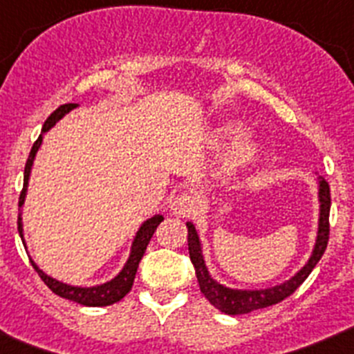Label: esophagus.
I'll return each mask as SVG.
<instances>
[{"instance_id": "esophagus-1", "label": "esophagus", "mask_w": 354, "mask_h": 354, "mask_svg": "<svg viewBox=\"0 0 354 354\" xmlns=\"http://www.w3.org/2000/svg\"><path fill=\"white\" fill-rule=\"evenodd\" d=\"M196 207V196L189 192H184L177 195L171 202V211L177 216H187L192 214Z\"/></svg>"}]
</instances>
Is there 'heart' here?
Listing matches in <instances>:
<instances>
[{
	"mask_svg": "<svg viewBox=\"0 0 354 354\" xmlns=\"http://www.w3.org/2000/svg\"><path fill=\"white\" fill-rule=\"evenodd\" d=\"M246 134H248V127L241 122H225L212 131V145L216 149L234 147L223 162V171L227 175L237 174L257 159L261 147L259 143L245 140Z\"/></svg>",
	"mask_w": 354,
	"mask_h": 354,
	"instance_id": "b5f03b06",
	"label": "heart"
}]
</instances>
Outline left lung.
<instances>
[{
    "mask_svg": "<svg viewBox=\"0 0 354 354\" xmlns=\"http://www.w3.org/2000/svg\"><path fill=\"white\" fill-rule=\"evenodd\" d=\"M319 202H321V214H319V230H317V241H315L314 252L312 257L308 259L305 266L298 273L294 274L290 280L280 283V286L270 287V289L261 290H236L223 287L216 280H212L209 274L207 268H205L204 257H202V248H200L198 234H196L195 227L192 223L187 225V250H189V259H192L193 266H195L196 280L202 294L209 299L211 305H214L218 310L228 315H239L248 314V312L259 310V308H266V306L277 305L282 299L289 298L294 290L298 289L306 277L312 273L321 257H323L324 250L328 246V237H330V184L324 180V177L319 179Z\"/></svg>",
    "mask_w": 354,
    "mask_h": 354,
    "instance_id": "1",
    "label": "left lung"
}]
</instances>
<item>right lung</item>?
Listing matches in <instances>:
<instances>
[{
    "mask_svg": "<svg viewBox=\"0 0 354 354\" xmlns=\"http://www.w3.org/2000/svg\"><path fill=\"white\" fill-rule=\"evenodd\" d=\"M77 104H64L60 106L58 109H55L51 115L48 117V120L44 122V127H42V133L40 136L37 138V142L33 143L30 150V156H28V161H26V167H24V184H23V192L19 195V207H23L24 204V196H26V187H28V179H30V171H31V165H33V159H35L37 150L39 147L42 145V138H44V133L46 131L51 129L55 126L56 122L60 120L65 113H68L71 109L76 108ZM162 221V216H154V218H150L147 220L145 223L142 225V228L138 230L136 237L133 241V248H131V255L127 259L126 266H124V270L117 274V277L111 280V282H106L102 286H97V287H72L67 286V283H62L55 278L48 277V274L44 273L42 270L37 268V264L31 261V266L35 268V271L39 273V277L42 278V282L49 287L55 294L62 296L65 299H71V301H76L80 305L84 306H108V305H113V303L120 301L124 296L131 290L134 282V274H136V270H138V264L142 261L143 253H145L147 245L150 243V237L154 236L156 228L158 225ZM17 230H19V236L23 237V220H21V214L17 218Z\"/></svg>",
    "mask_w": 354,
    "mask_h": 354,
    "instance_id": "1",
    "label": "right lung"
}]
</instances>
